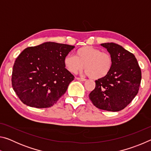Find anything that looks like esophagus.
I'll return each instance as SVG.
<instances>
[{
    "mask_svg": "<svg viewBox=\"0 0 151 151\" xmlns=\"http://www.w3.org/2000/svg\"><path fill=\"white\" fill-rule=\"evenodd\" d=\"M76 79H77V80L80 81H83V82H85V81H86V79L83 78H78V77H76Z\"/></svg>",
    "mask_w": 151,
    "mask_h": 151,
    "instance_id": "obj_1",
    "label": "esophagus"
}]
</instances>
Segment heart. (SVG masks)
Listing matches in <instances>:
<instances>
[{
  "label": "heart",
  "instance_id": "1",
  "mask_svg": "<svg viewBox=\"0 0 151 151\" xmlns=\"http://www.w3.org/2000/svg\"><path fill=\"white\" fill-rule=\"evenodd\" d=\"M112 63L109 53L90 46L78 48L75 56L67 55L64 59L65 67L69 72L76 73L85 67V75L93 79H101L108 75Z\"/></svg>",
  "mask_w": 151,
  "mask_h": 151
}]
</instances>
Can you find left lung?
Segmentation results:
<instances>
[{"label": "left lung", "instance_id": "8db88e82", "mask_svg": "<svg viewBox=\"0 0 151 151\" xmlns=\"http://www.w3.org/2000/svg\"><path fill=\"white\" fill-rule=\"evenodd\" d=\"M112 58L108 75L95 81V88L89 99L98 109L116 112L124 109L138 93L141 70L132 53L114 42L101 44Z\"/></svg>", "mask_w": 151, "mask_h": 151}]
</instances>
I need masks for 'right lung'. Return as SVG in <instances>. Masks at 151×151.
I'll return each mask as SVG.
<instances>
[{
	"label": "right lung",
	"mask_w": 151,
	"mask_h": 151,
	"mask_svg": "<svg viewBox=\"0 0 151 151\" xmlns=\"http://www.w3.org/2000/svg\"><path fill=\"white\" fill-rule=\"evenodd\" d=\"M74 48L46 42L20 53L12 68V85L22 103L38 109L48 108L57 103L75 78L64 64Z\"/></svg>",
	"instance_id": "add662e5"
}]
</instances>
